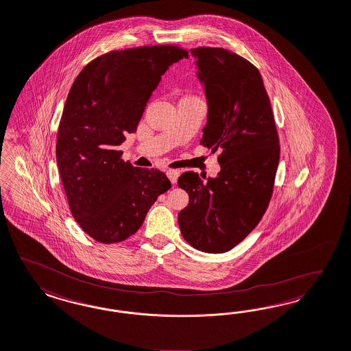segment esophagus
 Segmentation results:
<instances>
[{
	"label": "esophagus",
	"instance_id": "esophagus-1",
	"mask_svg": "<svg viewBox=\"0 0 351 351\" xmlns=\"http://www.w3.org/2000/svg\"><path fill=\"white\" fill-rule=\"evenodd\" d=\"M166 175H167L169 182H172V184H176V182H178V178H179V171L169 169V171L166 172Z\"/></svg>",
	"mask_w": 351,
	"mask_h": 351
}]
</instances>
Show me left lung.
Segmentation results:
<instances>
[{
	"instance_id": "left-lung-1",
	"label": "left lung",
	"mask_w": 351,
	"mask_h": 351,
	"mask_svg": "<svg viewBox=\"0 0 351 351\" xmlns=\"http://www.w3.org/2000/svg\"><path fill=\"white\" fill-rule=\"evenodd\" d=\"M205 88L201 144L220 150L217 178L184 172L189 204L178 215L182 237L210 254L230 252L256 227L269 204L280 159L278 131L262 76L223 48L191 49Z\"/></svg>"
}]
</instances>
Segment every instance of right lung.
Instances as JSON below:
<instances>
[{
  "label": "right lung",
  "mask_w": 351,
  "mask_h": 351,
  "mask_svg": "<svg viewBox=\"0 0 351 351\" xmlns=\"http://www.w3.org/2000/svg\"><path fill=\"white\" fill-rule=\"evenodd\" d=\"M186 57L172 45L115 50L76 76L58 128L57 165L73 219L93 240L132 236L171 188L163 172L121 160L118 146L136 132L162 75Z\"/></svg>",
  "instance_id": "obj_1"
}]
</instances>
